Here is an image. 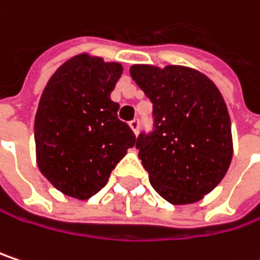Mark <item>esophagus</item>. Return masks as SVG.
Returning a JSON list of instances; mask_svg holds the SVG:
<instances>
[{
  "instance_id": "1",
  "label": "esophagus",
  "mask_w": 260,
  "mask_h": 260,
  "mask_svg": "<svg viewBox=\"0 0 260 260\" xmlns=\"http://www.w3.org/2000/svg\"><path fill=\"white\" fill-rule=\"evenodd\" d=\"M140 122H141V120H140V117H135L134 120H131V122H129L131 129L134 131L135 134L138 132V128H140Z\"/></svg>"
}]
</instances>
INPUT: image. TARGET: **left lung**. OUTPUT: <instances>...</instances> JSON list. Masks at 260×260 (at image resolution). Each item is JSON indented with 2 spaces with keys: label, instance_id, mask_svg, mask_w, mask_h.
<instances>
[{
  "label": "left lung",
  "instance_id": "1",
  "mask_svg": "<svg viewBox=\"0 0 260 260\" xmlns=\"http://www.w3.org/2000/svg\"><path fill=\"white\" fill-rule=\"evenodd\" d=\"M131 76L153 104L152 129L140 132L135 143L153 189L176 205L200 201L232 160L222 93L207 76L178 65H134Z\"/></svg>",
  "mask_w": 260,
  "mask_h": 260
}]
</instances>
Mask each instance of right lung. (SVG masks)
<instances>
[{
    "instance_id": "add662e5",
    "label": "right lung",
    "mask_w": 260,
    "mask_h": 260,
    "mask_svg": "<svg viewBox=\"0 0 260 260\" xmlns=\"http://www.w3.org/2000/svg\"><path fill=\"white\" fill-rule=\"evenodd\" d=\"M120 63L79 55L50 77L36 114L37 164L58 190L87 200L135 144V134L117 117L111 101Z\"/></svg>"
}]
</instances>
